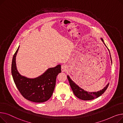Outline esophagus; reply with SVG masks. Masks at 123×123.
<instances>
[{
	"label": "esophagus",
	"instance_id": "34e87169",
	"mask_svg": "<svg viewBox=\"0 0 123 123\" xmlns=\"http://www.w3.org/2000/svg\"><path fill=\"white\" fill-rule=\"evenodd\" d=\"M67 70V67L66 66V65H62L61 66V71L62 72H65Z\"/></svg>",
	"mask_w": 123,
	"mask_h": 123
}]
</instances>
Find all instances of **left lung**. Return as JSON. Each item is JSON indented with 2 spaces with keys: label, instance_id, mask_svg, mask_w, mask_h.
I'll return each instance as SVG.
<instances>
[{
  "label": "left lung",
  "instance_id": "obj_1",
  "mask_svg": "<svg viewBox=\"0 0 123 123\" xmlns=\"http://www.w3.org/2000/svg\"><path fill=\"white\" fill-rule=\"evenodd\" d=\"M101 40L103 41V43H104L105 46H106V45H105V43L104 42V41H103V39L102 38H101ZM109 52H110V51H109ZM110 58H111V62H112L111 54H110ZM67 78L69 82L70 85L71 86V89L72 90L74 94L77 97V98H78L79 99H80L81 100H93V99H94L95 98L99 97L101 96L103 93L105 92V91L107 90V89L109 85V84L108 83L104 89H103L102 90H100V91H99L96 92H87V91H85V90H84L83 89H82V88L79 87L78 85H76V84L71 79L70 77L68 75L67 76Z\"/></svg>",
  "mask_w": 123,
  "mask_h": 123
}]
</instances>
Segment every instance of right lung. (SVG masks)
Masks as SVG:
<instances>
[{
    "instance_id": "add662e5",
    "label": "right lung",
    "mask_w": 123,
    "mask_h": 123,
    "mask_svg": "<svg viewBox=\"0 0 123 123\" xmlns=\"http://www.w3.org/2000/svg\"><path fill=\"white\" fill-rule=\"evenodd\" d=\"M19 46L12 58L11 73L19 91L26 99L36 103L48 100L52 95L55 87L57 76L61 72V65L50 68L42 75L30 79L19 73L16 66V56Z\"/></svg>"
}]
</instances>
